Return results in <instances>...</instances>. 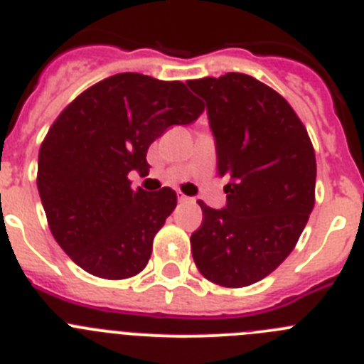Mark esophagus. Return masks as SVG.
<instances>
[{
    "mask_svg": "<svg viewBox=\"0 0 364 364\" xmlns=\"http://www.w3.org/2000/svg\"><path fill=\"white\" fill-rule=\"evenodd\" d=\"M189 200H191V198L186 197V195H182V193H178V202H182V204H184V202H189Z\"/></svg>",
    "mask_w": 364,
    "mask_h": 364,
    "instance_id": "34e87169",
    "label": "esophagus"
}]
</instances>
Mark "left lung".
<instances>
[{
  "label": "left lung",
  "instance_id": "8db88e82",
  "mask_svg": "<svg viewBox=\"0 0 364 364\" xmlns=\"http://www.w3.org/2000/svg\"><path fill=\"white\" fill-rule=\"evenodd\" d=\"M205 100L226 208L198 200L193 260L208 281L242 288L264 279L297 244L315 204V151L291 105L253 76L189 80Z\"/></svg>",
  "mask_w": 364,
  "mask_h": 364
}]
</instances>
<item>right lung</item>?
Returning a JSON list of instances; mask_svg holds the SVG:
<instances>
[{
    "label": "right lung",
    "instance_id": "right-lung-1",
    "mask_svg": "<svg viewBox=\"0 0 364 364\" xmlns=\"http://www.w3.org/2000/svg\"><path fill=\"white\" fill-rule=\"evenodd\" d=\"M202 111L182 82L120 73L60 112L41 142L36 182L50 233L80 268L111 281L146 268L176 193L133 189L129 173L146 176L151 144Z\"/></svg>",
    "mask_w": 364,
    "mask_h": 364
}]
</instances>
